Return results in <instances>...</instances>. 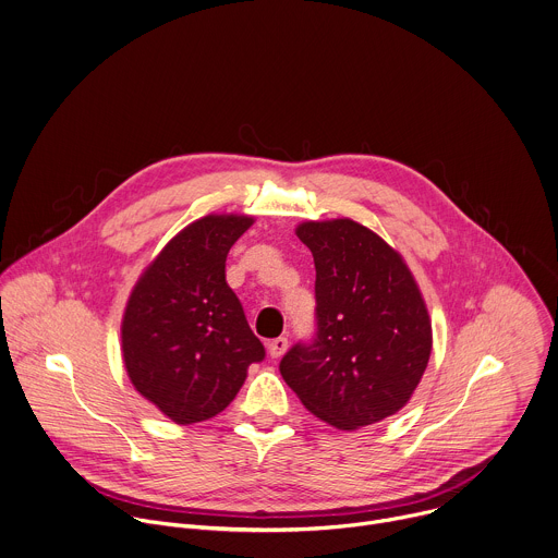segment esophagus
Listing matches in <instances>:
<instances>
[{
  "mask_svg": "<svg viewBox=\"0 0 558 558\" xmlns=\"http://www.w3.org/2000/svg\"><path fill=\"white\" fill-rule=\"evenodd\" d=\"M286 351H288V338L279 336V338H275V340L268 342V353H270L272 357H281Z\"/></svg>",
  "mask_w": 558,
  "mask_h": 558,
  "instance_id": "obj_1",
  "label": "esophagus"
}]
</instances>
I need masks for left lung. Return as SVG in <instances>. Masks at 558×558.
<instances>
[{"label": "left lung", "instance_id": "8db88e82", "mask_svg": "<svg viewBox=\"0 0 558 558\" xmlns=\"http://www.w3.org/2000/svg\"><path fill=\"white\" fill-rule=\"evenodd\" d=\"M299 240L316 266V333L279 371L301 403L338 429L399 412L418 386L432 323L401 255L349 220L303 222Z\"/></svg>", "mask_w": 558, "mask_h": 558}]
</instances>
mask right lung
Wrapping results in <instances>:
<instances>
[{
  "instance_id": "obj_1",
  "label": "right lung",
  "mask_w": 558,
  "mask_h": 558,
  "mask_svg": "<svg viewBox=\"0 0 558 558\" xmlns=\"http://www.w3.org/2000/svg\"><path fill=\"white\" fill-rule=\"evenodd\" d=\"M248 216H205L174 235L126 303L122 353L135 390L179 425L222 412L266 351L227 283Z\"/></svg>"
}]
</instances>
